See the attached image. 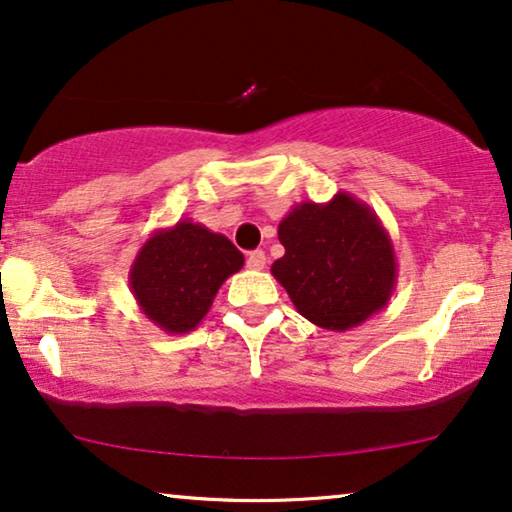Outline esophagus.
<instances>
[{"label": "esophagus", "mask_w": 512, "mask_h": 512, "mask_svg": "<svg viewBox=\"0 0 512 512\" xmlns=\"http://www.w3.org/2000/svg\"><path fill=\"white\" fill-rule=\"evenodd\" d=\"M265 261H268V258H265V251L256 249V251H251V254L247 256V268L263 270L265 268Z\"/></svg>", "instance_id": "34e87169"}]
</instances>
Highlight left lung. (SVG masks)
Masks as SVG:
<instances>
[{
  "label": "left lung",
  "instance_id": "left-lung-1",
  "mask_svg": "<svg viewBox=\"0 0 512 512\" xmlns=\"http://www.w3.org/2000/svg\"><path fill=\"white\" fill-rule=\"evenodd\" d=\"M284 256L272 277L314 326L349 331L387 307L396 289L394 242L380 216L345 191L300 202L279 221Z\"/></svg>",
  "mask_w": 512,
  "mask_h": 512
}]
</instances>
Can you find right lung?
I'll use <instances>...</instances> for the list:
<instances>
[{
    "label": "right lung",
    "mask_w": 512,
    "mask_h": 512,
    "mask_svg": "<svg viewBox=\"0 0 512 512\" xmlns=\"http://www.w3.org/2000/svg\"><path fill=\"white\" fill-rule=\"evenodd\" d=\"M242 265L244 256L226 235L184 219L146 237L128 282L144 317L181 335L207 317L221 284Z\"/></svg>",
    "instance_id": "1"
}]
</instances>
